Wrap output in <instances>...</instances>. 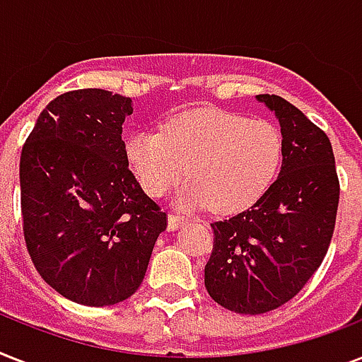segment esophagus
<instances>
[{"instance_id":"esophagus-1","label":"esophagus","mask_w":362,"mask_h":362,"mask_svg":"<svg viewBox=\"0 0 362 362\" xmlns=\"http://www.w3.org/2000/svg\"><path fill=\"white\" fill-rule=\"evenodd\" d=\"M187 221L186 216H180V214H169V231H176L178 227L184 226Z\"/></svg>"}]
</instances>
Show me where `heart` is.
I'll list each match as a JSON object with an SVG mask.
<instances>
[{"instance_id": "1", "label": "heart", "mask_w": 362, "mask_h": 362, "mask_svg": "<svg viewBox=\"0 0 362 362\" xmlns=\"http://www.w3.org/2000/svg\"><path fill=\"white\" fill-rule=\"evenodd\" d=\"M281 133L267 120L216 107L173 116L161 133L131 131L124 158L142 189L161 197L187 175L176 193L182 209L212 206L233 214L250 209L272 186L281 163Z\"/></svg>"}]
</instances>
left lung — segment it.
<instances>
[{
	"mask_svg": "<svg viewBox=\"0 0 362 362\" xmlns=\"http://www.w3.org/2000/svg\"><path fill=\"white\" fill-rule=\"evenodd\" d=\"M280 122L281 169L252 209L214 221L204 287L237 314L291 300L320 269L337 221L340 184L329 136L278 95H257Z\"/></svg>",
	"mask_w": 362,
	"mask_h": 362,
	"instance_id": "1",
	"label": "left lung"
}]
</instances>
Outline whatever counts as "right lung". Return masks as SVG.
<instances>
[{
    "label": "right lung",
    "mask_w": 362,
    "mask_h": 362,
    "mask_svg": "<svg viewBox=\"0 0 362 362\" xmlns=\"http://www.w3.org/2000/svg\"><path fill=\"white\" fill-rule=\"evenodd\" d=\"M131 99L99 88L52 99L20 156L24 238L37 272L84 306L129 298L167 216L124 158Z\"/></svg>",
    "instance_id": "obj_1"
}]
</instances>
